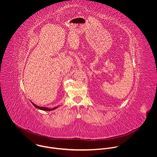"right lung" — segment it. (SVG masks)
Returning <instances> with one entry per match:
<instances>
[{
  "instance_id": "right-lung-1",
  "label": "right lung",
  "mask_w": 157,
  "mask_h": 157,
  "mask_svg": "<svg viewBox=\"0 0 157 157\" xmlns=\"http://www.w3.org/2000/svg\"><path fill=\"white\" fill-rule=\"evenodd\" d=\"M31 103H32V104L36 108H37V109H40V110H43V111H52V110H54V109H56V108H57L58 107L57 106V107H55V108H52V109H50V108H46V107H40V106H37V105H35L34 103H33L32 101H31Z\"/></svg>"
}]
</instances>
